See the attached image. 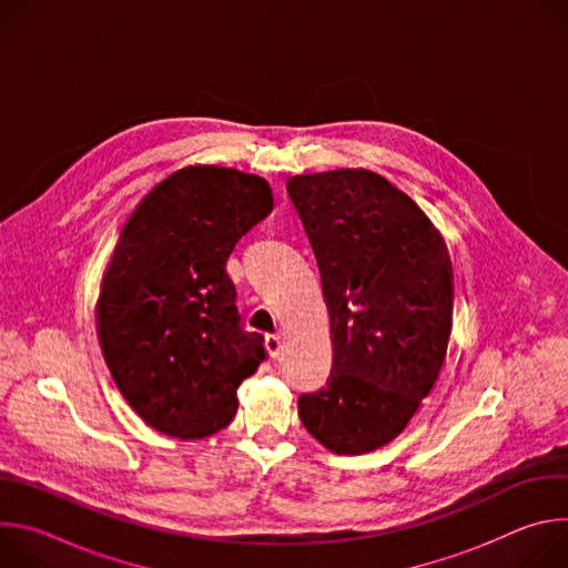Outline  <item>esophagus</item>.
<instances>
[{
    "label": "esophagus",
    "mask_w": 568,
    "mask_h": 568,
    "mask_svg": "<svg viewBox=\"0 0 568 568\" xmlns=\"http://www.w3.org/2000/svg\"><path fill=\"white\" fill-rule=\"evenodd\" d=\"M265 348H267L270 357H278V355H281V351H283V342H281V337H276V335L267 337V339H265Z\"/></svg>",
    "instance_id": "1"
}]
</instances>
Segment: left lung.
<instances>
[{
  "mask_svg": "<svg viewBox=\"0 0 568 568\" xmlns=\"http://www.w3.org/2000/svg\"><path fill=\"white\" fill-rule=\"evenodd\" d=\"M290 200L312 245L331 314L328 384L298 397L303 427L335 454L397 438L447 357L452 263L420 206L364 169L294 175Z\"/></svg>",
  "mask_w": 568,
  "mask_h": 568,
  "instance_id": "1",
  "label": "left lung"
}]
</instances>
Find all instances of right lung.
Segmentation results:
<instances>
[{
	"label": "right lung",
	"mask_w": 568,
	"mask_h": 568,
	"mask_svg": "<svg viewBox=\"0 0 568 568\" xmlns=\"http://www.w3.org/2000/svg\"><path fill=\"white\" fill-rule=\"evenodd\" d=\"M274 209L270 184L220 166H186L132 211L101 278L97 333L134 414L180 440L224 429L237 386L265 359L247 333L226 261Z\"/></svg>",
	"instance_id": "right-lung-1"
}]
</instances>
